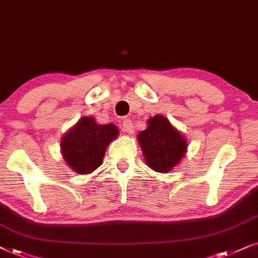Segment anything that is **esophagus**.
Segmentation results:
<instances>
[{
	"mask_svg": "<svg viewBox=\"0 0 258 258\" xmlns=\"http://www.w3.org/2000/svg\"><path fill=\"white\" fill-rule=\"evenodd\" d=\"M122 127H123V131L128 133V135H132V133L135 132V126H133V122L130 119H123Z\"/></svg>",
	"mask_w": 258,
	"mask_h": 258,
	"instance_id": "1",
	"label": "esophagus"
}]
</instances>
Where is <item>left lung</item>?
<instances>
[{
  "instance_id": "1",
  "label": "left lung",
  "mask_w": 258,
  "mask_h": 258,
  "mask_svg": "<svg viewBox=\"0 0 258 258\" xmlns=\"http://www.w3.org/2000/svg\"><path fill=\"white\" fill-rule=\"evenodd\" d=\"M144 157L151 169L169 172L186 151V140L163 115L149 120V127L138 135Z\"/></svg>"
}]
</instances>
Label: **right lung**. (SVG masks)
Wrapping results in <instances>:
<instances>
[{
  "label": "right lung",
  "instance_id": "add662e5",
  "mask_svg": "<svg viewBox=\"0 0 258 258\" xmlns=\"http://www.w3.org/2000/svg\"><path fill=\"white\" fill-rule=\"evenodd\" d=\"M113 125H98L93 118H82L61 140V151L75 172L86 174L102 164L108 144L118 136Z\"/></svg>",
  "mask_w": 258,
  "mask_h": 258
}]
</instances>
